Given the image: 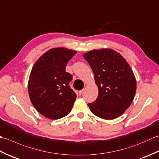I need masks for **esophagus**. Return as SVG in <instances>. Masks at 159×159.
<instances>
[{"instance_id": "1", "label": "esophagus", "mask_w": 159, "mask_h": 159, "mask_svg": "<svg viewBox=\"0 0 159 159\" xmlns=\"http://www.w3.org/2000/svg\"><path fill=\"white\" fill-rule=\"evenodd\" d=\"M83 92V90H80V91H79V95H81Z\"/></svg>"}]
</instances>
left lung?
Returning a JSON list of instances; mask_svg holds the SVG:
<instances>
[{"label":"left lung","mask_w":159,"mask_h":159,"mask_svg":"<svg viewBox=\"0 0 159 159\" xmlns=\"http://www.w3.org/2000/svg\"><path fill=\"white\" fill-rule=\"evenodd\" d=\"M93 70L98 96L88 107L104 120L121 116L130 107L136 93L134 73L124 57L109 48L92 50L83 55Z\"/></svg>","instance_id":"obj_1"}]
</instances>
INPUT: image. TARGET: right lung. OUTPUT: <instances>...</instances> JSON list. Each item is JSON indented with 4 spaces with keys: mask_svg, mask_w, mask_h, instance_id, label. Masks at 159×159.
Returning a JSON list of instances; mask_svg holds the SVG:
<instances>
[{
    "mask_svg": "<svg viewBox=\"0 0 159 159\" xmlns=\"http://www.w3.org/2000/svg\"><path fill=\"white\" fill-rule=\"evenodd\" d=\"M76 53L63 47L51 48L31 70L28 82L30 100L35 109L48 119H60L72 109L76 94L69 86L72 78L66 72V67Z\"/></svg>",
    "mask_w": 159,
    "mask_h": 159,
    "instance_id": "add662e5",
    "label": "right lung"
}]
</instances>
